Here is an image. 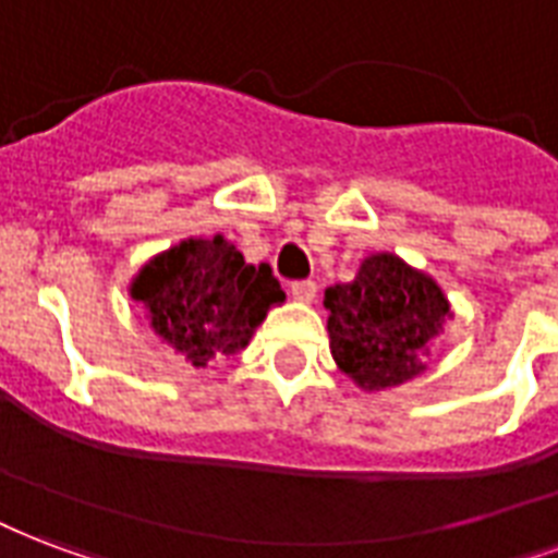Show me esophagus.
I'll return each instance as SVG.
<instances>
[{"mask_svg": "<svg viewBox=\"0 0 558 558\" xmlns=\"http://www.w3.org/2000/svg\"><path fill=\"white\" fill-rule=\"evenodd\" d=\"M291 296H294L296 303H314V296H317V284H314L312 279L294 282L291 284Z\"/></svg>", "mask_w": 558, "mask_h": 558, "instance_id": "esophagus-1", "label": "esophagus"}]
</instances>
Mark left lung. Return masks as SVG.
Instances as JSON below:
<instances>
[{
	"mask_svg": "<svg viewBox=\"0 0 558 558\" xmlns=\"http://www.w3.org/2000/svg\"><path fill=\"white\" fill-rule=\"evenodd\" d=\"M329 350L362 391H385L426 371L423 355L450 320L441 284L400 255L374 253L353 282L326 288Z\"/></svg>",
	"mask_w": 558,
	"mask_h": 558,
	"instance_id": "left-lung-1",
	"label": "left lung"
}]
</instances>
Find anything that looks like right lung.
I'll list each match as a JSON object with an SVG mask.
<instances>
[{
    "label": "right lung",
    "mask_w": 558,
    "mask_h": 558,
    "mask_svg": "<svg viewBox=\"0 0 558 558\" xmlns=\"http://www.w3.org/2000/svg\"><path fill=\"white\" fill-rule=\"evenodd\" d=\"M146 320L184 362L205 367L244 350L267 312L284 300L267 264H246L223 234L187 238L153 255L129 284Z\"/></svg>",
    "instance_id": "1"
}]
</instances>
